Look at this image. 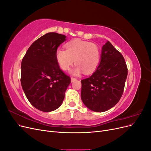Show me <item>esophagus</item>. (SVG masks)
I'll return each mask as SVG.
<instances>
[{
	"label": "esophagus",
	"instance_id": "34e87169",
	"mask_svg": "<svg viewBox=\"0 0 151 151\" xmlns=\"http://www.w3.org/2000/svg\"><path fill=\"white\" fill-rule=\"evenodd\" d=\"M76 80H77V79L75 78V77H71V82H72H72L76 81Z\"/></svg>",
	"mask_w": 151,
	"mask_h": 151
}]
</instances>
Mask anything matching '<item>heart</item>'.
<instances>
[{"label":"heart","mask_w":151,"mask_h":151,"mask_svg":"<svg viewBox=\"0 0 151 151\" xmlns=\"http://www.w3.org/2000/svg\"><path fill=\"white\" fill-rule=\"evenodd\" d=\"M58 65L63 70L69 69L75 62L76 66L71 72L78 75L81 72L89 74L98 67L100 60L98 47L95 44L76 39L65 45V50L58 48L55 52Z\"/></svg>","instance_id":"obj_1"}]
</instances>
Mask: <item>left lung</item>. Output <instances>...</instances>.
<instances>
[{
  "instance_id": "left-lung-1",
  "label": "left lung",
  "mask_w": 151,
  "mask_h": 151,
  "mask_svg": "<svg viewBox=\"0 0 151 151\" xmlns=\"http://www.w3.org/2000/svg\"><path fill=\"white\" fill-rule=\"evenodd\" d=\"M127 74L124 58L108 41L103 46L97 69L92 76L81 81L82 101L96 112L111 109L122 97Z\"/></svg>"
}]
</instances>
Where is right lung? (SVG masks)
<instances>
[{"mask_svg": "<svg viewBox=\"0 0 151 151\" xmlns=\"http://www.w3.org/2000/svg\"><path fill=\"white\" fill-rule=\"evenodd\" d=\"M66 36L48 33L32 44L21 62V83L27 99L43 112L57 109L62 103L70 78L59 67L56 50Z\"/></svg>", "mask_w": 151, "mask_h": 151, "instance_id": "1", "label": "right lung"}]
</instances>
